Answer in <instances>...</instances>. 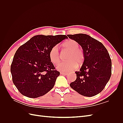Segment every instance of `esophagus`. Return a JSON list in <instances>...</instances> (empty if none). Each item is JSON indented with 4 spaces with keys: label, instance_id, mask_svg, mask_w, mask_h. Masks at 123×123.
Returning a JSON list of instances; mask_svg holds the SVG:
<instances>
[{
    "label": "esophagus",
    "instance_id": "obj_1",
    "mask_svg": "<svg viewBox=\"0 0 123 123\" xmlns=\"http://www.w3.org/2000/svg\"><path fill=\"white\" fill-rule=\"evenodd\" d=\"M61 74H62V75H68V73H64V72H61Z\"/></svg>",
    "mask_w": 123,
    "mask_h": 123
}]
</instances>
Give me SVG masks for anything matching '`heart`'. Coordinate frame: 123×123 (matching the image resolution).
<instances>
[{"instance_id":"heart-1","label":"heart","mask_w":123,"mask_h":123,"mask_svg":"<svg viewBox=\"0 0 123 123\" xmlns=\"http://www.w3.org/2000/svg\"><path fill=\"white\" fill-rule=\"evenodd\" d=\"M63 49L69 51L66 60L57 66V69L61 72H68L75 69L76 65L79 66L82 64L84 60L83 52L79 49L80 45L75 40L69 39L62 43ZM50 61L54 65H57L60 60V56L57 46H55L51 48L49 52Z\"/></svg>"}]
</instances>
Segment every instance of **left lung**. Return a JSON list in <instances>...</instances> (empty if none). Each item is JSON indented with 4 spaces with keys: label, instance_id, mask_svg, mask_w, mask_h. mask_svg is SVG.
Returning <instances> with one entry per match:
<instances>
[{
    "label": "left lung",
    "instance_id": "8db88e82",
    "mask_svg": "<svg viewBox=\"0 0 123 123\" xmlns=\"http://www.w3.org/2000/svg\"><path fill=\"white\" fill-rule=\"evenodd\" d=\"M82 48L84 61L76 80L70 87L79 94L92 97L99 93L105 88L111 75V60L102 43L87 34L67 35Z\"/></svg>",
    "mask_w": 123,
    "mask_h": 123
}]
</instances>
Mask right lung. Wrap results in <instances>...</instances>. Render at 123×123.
<instances>
[{"label":"right lung","mask_w":123,"mask_h":123,"mask_svg":"<svg viewBox=\"0 0 123 123\" xmlns=\"http://www.w3.org/2000/svg\"><path fill=\"white\" fill-rule=\"evenodd\" d=\"M67 38L65 35H37L18 48L11 72L13 82L21 94L37 98L53 88L60 73L50 61L49 52L52 48Z\"/></svg>","instance_id":"right-lung-1"}]
</instances>
